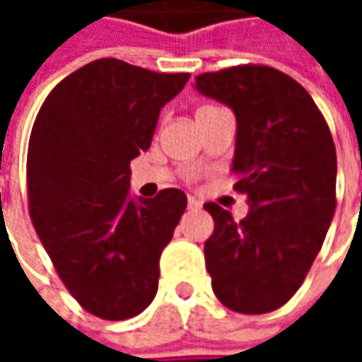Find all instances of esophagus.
<instances>
[{
    "instance_id": "obj_1",
    "label": "esophagus",
    "mask_w": 362,
    "mask_h": 362,
    "mask_svg": "<svg viewBox=\"0 0 362 362\" xmlns=\"http://www.w3.org/2000/svg\"><path fill=\"white\" fill-rule=\"evenodd\" d=\"M187 207H189V209H199V207H202V202H199L197 197H191V195H189Z\"/></svg>"
}]
</instances>
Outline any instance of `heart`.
Masks as SVG:
<instances>
[{
	"mask_svg": "<svg viewBox=\"0 0 362 362\" xmlns=\"http://www.w3.org/2000/svg\"><path fill=\"white\" fill-rule=\"evenodd\" d=\"M205 108H214V106H203V108H199V110H205Z\"/></svg>",
	"mask_w": 362,
	"mask_h": 362,
	"instance_id": "1",
	"label": "heart"
}]
</instances>
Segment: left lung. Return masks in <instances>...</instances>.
<instances>
[{"mask_svg":"<svg viewBox=\"0 0 362 362\" xmlns=\"http://www.w3.org/2000/svg\"><path fill=\"white\" fill-rule=\"evenodd\" d=\"M193 86L235 115L233 187L250 205L242 221L203 205L216 223L203 250L214 292L235 313H272L302 286L334 216L332 136L313 96L280 70L233 66Z\"/></svg>","mask_w":362,"mask_h":362,"instance_id":"8db88e82","label":"left lung"}]
</instances>
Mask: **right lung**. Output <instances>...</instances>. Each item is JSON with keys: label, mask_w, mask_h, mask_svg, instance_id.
I'll use <instances>...</instances> for the list:
<instances>
[{"label": "right lung", "mask_w": 362, "mask_h": 362, "mask_svg": "<svg viewBox=\"0 0 362 362\" xmlns=\"http://www.w3.org/2000/svg\"><path fill=\"white\" fill-rule=\"evenodd\" d=\"M187 80L100 58L64 78L35 117L30 216L68 292L105 320L132 318L153 302L160 252L187 207L181 189L131 195L129 167Z\"/></svg>", "instance_id": "obj_1"}]
</instances>
